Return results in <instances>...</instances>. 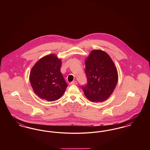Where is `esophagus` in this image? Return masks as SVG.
<instances>
[{
	"label": "esophagus",
	"mask_w": 150,
	"mask_h": 150,
	"mask_svg": "<svg viewBox=\"0 0 150 150\" xmlns=\"http://www.w3.org/2000/svg\"><path fill=\"white\" fill-rule=\"evenodd\" d=\"M77 84H78V83H77V81H72V82H71V83H70L71 85H76Z\"/></svg>",
	"instance_id": "34e87169"
}]
</instances>
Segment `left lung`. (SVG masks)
Segmentation results:
<instances>
[{
  "label": "left lung",
  "mask_w": 150,
  "mask_h": 150,
  "mask_svg": "<svg viewBox=\"0 0 150 150\" xmlns=\"http://www.w3.org/2000/svg\"><path fill=\"white\" fill-rule=\"evenodd\" d=\"M85 64L88 84L82 86L84 95L93 102L105 101L113 93L118 81L113 61L105 51L95 50L86 58Z\"/></svg>",
  "instance_id": "1"
}]
</instances>
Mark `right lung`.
Wrapping results in <instances>:
<instances>
[{"label": "right lung", "instance_id": "obj_1", "mask_svg": "<svg viewBox=\"0 0 150 150\" xmlns=\"http://www.w3.org/2000/svg\"><path fill=\"white\" fill-rule=\"evenodd\" d=\"M62 61L54 54L40 58L32 67L29 79L36 94L48 101L59 99L67 84L60 69Z\"/></svg>", "mask_w": 150, "mask_h": 150}]
</instances>
